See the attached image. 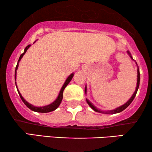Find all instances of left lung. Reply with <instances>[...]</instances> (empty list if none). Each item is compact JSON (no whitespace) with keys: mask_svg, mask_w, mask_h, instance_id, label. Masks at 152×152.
Segmentation results:
<instances>
[{"mask_svg":"<svg viewBox=\"0 0 152 152\" xmlns=\"http://www.w3.org/2000/svg\"><path fill=\"white\" fill-rule=\"evenodd\" d=\"M127 53L129 54V55L130 57L132 58V59H133V58H132V55H131V54H130L129 52L127 51ZM137 77H138V79H137V86H136V91H135V92H134V94H133L132 97H131V98L127 101V102H126L125 104H124L122 105L121 107H118V108H117V109H114V110H111V111H100V110L97 109V108L95 107H94V106L93 105V104L91 103L90 102H89V101L88 100V99H86L87 103H88V104L89 106H90V107H91V108H92V109L94 110L95 111L99 112V113H104V114H114V113H120V112H121V111H124V110L126 108H127V107H129V106L130 104L132 102V101L134 100V99L135 98V97H136V95L137 91H138V87H139V84H140V70H139L138 68V76H137ZM85 93H86V88H85Z\"/></svg>","mask_w":152,"mask_h":152,"instance_id":"8db88e82","label":"left lung"}]
</instances>
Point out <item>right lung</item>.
Wrapping results in <instances>:
<instances>
[{
	"instance_id": "add662e5",
	"label": "right lung",
	"mask_w": 152,
	"mask_h": 152,
	"mask_svg": "<svg viewBox=\"0 0 152 152\" xmlns=\"http://www.w3.org/2000/svg\"><path fill=\"white\" fill-rule=\"evenodd\" d=\"M30 45H28V46H27V47L26 48H25L24 53H23V54H21V55H20L19 59H18V60L17 65H16V66L15 74H14V77H15V80H16V70H17V68H18V63H19L20 60L21 59V58L23 57V55H25V53H26L27 50H28V49L30 47ZM73 75H74V74L72 73L71 75H70L68 76V77L67 79H66V82H65V83H64V84L63 86H62L61 91H60V92H59V95H58L57 98L56 99V100L54 101L53 103L47 105V106H44V107H34V106L30 104V103H28V102L25 100L23 97H22L21 94H20V93L19 91L18 90V88H17L18 93V94H19V96H20V99H22V101L25 104H26V105L27 106V107H28L29 108V109H31V110H32V111H33L39 112V113H48V112L55 111V110L56 109H57V108L59 107V106L60 105V104H61V101H62V99H63V92H64V88H66V86H67V85H68V84H69V82H70V81H71V80H72V77H73ZM15 83H16V82H15ZM16 86L17 87V86H16Z\"/></svg>"
}]
</instances>
